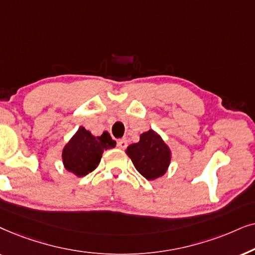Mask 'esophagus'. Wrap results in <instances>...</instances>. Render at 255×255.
Returning a JSON list of instances; mask_svg holds the SVG:
<instances>
[{
  "label": "esophagus",
  "mask_w": 255,
  "mask_h": 255,
  "mask_svg": "<svg viewBox=\"0 0 255 255\" xmlns=\"http://www.w3.org/2000/svg\"><path fill=\"white\" fill-rule=\"evenodd\" d=\"M127 145H128V142H127V140H126V138H122V140L118 141V147L120 149H126V148H127Z\"/></svg>",
  "instance_id": "esophagus-1"
}]
</instances>
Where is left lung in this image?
Returning a JSON list of instances; mask_svg holds the SVG:
<instances>
[{"mask_svg":"<svg viewBox=\"0 0 255 255\" xmlns=\"http://www.w3.org/2000/svg\"><path fill=\"white\" fill-rule=\"evenodd\" d=\"M126 152L135 169L148 181L164 175L171 161L170 149L152 129L142 133L140 141L128 145Z\"/></svg>","mask_w":255,"mask_h":255,"instance_id":"1","label":"left lung"}]
</instances>
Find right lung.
Here are the masks:
<instances>
[{"label": "right lung", "instance_id": "add662e5", "mask_svg": "<svg viewBox=\"0 0 255 255\" xmlns=\"http://www.w3.org/2000/svg\"><path fill=\"white\" fill-rule=\"evenodd\" d=\"M117 145L107 131L101 136H93L91 131L80 127L63 149L64 167L78 177L86 176L99 165L104 150Z\"/></svg>", "mask_w": 255, "mask_h": 255}]
</instances>
